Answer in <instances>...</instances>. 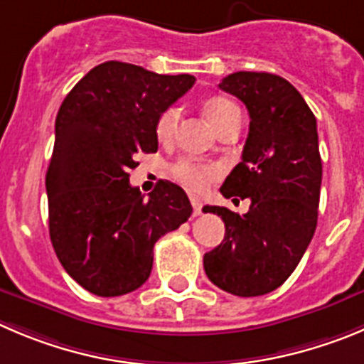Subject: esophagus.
I'll list each match as a JSON object with an SVG mask.
<instances>
[{
  "label": "esophagus",
  "instance_id": "obj_1",
  "mask_svg": "<svg viewBox=\"0 0 364 364\" xmlns=\"http://www.w3.org/2000/svg\"><path fill=\"white\" fill-rule=\"evenodd\" d=\"M190 203H192V208H193V217L201 215V208H203V203H201V199H199V198H196V196H192V198H190Z\"/></svg>",
  "mask_w": 364,
  "mask_h": 364
}]
</instances>
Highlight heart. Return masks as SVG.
I'll return each instance as SVG.
<instances>
[{
	"mask_svg": "<svg viewBox=\"0 0 364 364\" xmlns=\"http://www.w3.org/2000/svg\"><path fill=\"white\" fill-rule=\"evenodd\" d=\"M203 111H205V117L208 118L210 125L215 131L223 129L233 118L240 117L239 107L224 97H213L206 100L205 105H203ZM178 120L179 111L176 107H166L165 111H161L154 125L156 138L159 141L171 140L176 132V127H178ZM172 174L192 192H203V190L208 188L213 179H217L220 171L219 166L212 165V163H196L188 161V159H181V161L172 166Z\"/></svg>",
	"mask_w": 364,
	"mask_h": 364,
	"instance_id": "b5f03b06",
	"label": "heart"
}]
</instances>
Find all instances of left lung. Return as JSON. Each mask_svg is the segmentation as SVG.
Instances as JSON below:
<instances>
[{
	"mask_svg": "<svg viewBox=\"0 0 364 364\" xmlns=\"http://www.w3.org/2000/svg\"><path fill=\"white\" fill-rule=\"evenodd\" d=\"M219 87L244 102L250 132L242 161L220 193L250 199L244 215L205 206L224 220V240L205 253L206 277L235 296H260L296 269L318 223L321 158L316 117L296 87L266 71H237Z\"/></svg>",
	"mask_w": 364,
	"mask_h": 364,
	"instance_id": "obj_1",
	"label": "left lung"
}]
</instances>
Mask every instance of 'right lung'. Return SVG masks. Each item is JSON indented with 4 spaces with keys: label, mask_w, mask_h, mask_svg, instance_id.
Instances as JSON below:
<instances>
[{
    "label": "right lung",
    "mask_w": 364,
    "mask_h": 364,
    "mask_svg": "<svg viewBox=\"0 0 364 364\" xmlns=\"http://www.w3.org/2000/svg\"><path fill=\"white\" fill-rule=\"evenodd\" d=\"M196 82L107 60L87 71L60 105L46 172L50 239L66 273L97 296L138 289L159 237L192 215L185 190L159 181L145 198L129 185L138 152L158 151L159 113Z\"/></svg>",
    "instance_id": "1"
}]
</instances>
